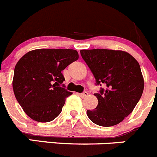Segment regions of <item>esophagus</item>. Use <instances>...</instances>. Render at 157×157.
Masks as SVG:
<instances>
[{
  "instance_id": "34e87169",
  "label": "esophagus",
  "mask_w": 157,
  "mask_h": 157,
  "mask_svg": "<svg viewBox=\"0 0 157 157\" xmlns=\"http://www.w3.org/2000/svg\"><path fill=\"white\" fill-rule=\"evenodd\" d=\"M79 95H80L81 98H85V97H87V95H88V93H87V91H84L83 92V93H80V94H78Z\"/></svg>"
}]
</instances>
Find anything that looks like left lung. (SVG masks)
<instances>
[{
	"label": "left lung",
	"mask_w": 157,
	"mask_h": 157,
	"mask_svg": "<svg viewBox=\"0 0 157 157\" xmlns=\"http://www.w3.org/2000/svg\"><path fill=\"white\" fill-rule=\"evenodd\" d=\"M80 54L96 85L106 86L94 94L98 105L87 110V116L100 126L117 125L132 112L143 94L144 80L140 64L132 56L121 50L83 49Z\"/></svg>",
	"instance_id": "8db88e82"
}]
</instances>
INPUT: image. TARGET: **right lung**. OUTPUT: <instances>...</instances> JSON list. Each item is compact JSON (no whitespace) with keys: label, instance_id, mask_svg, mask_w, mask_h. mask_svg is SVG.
I'll return each instance as SVG.
<instances>
[{"label":"right lung","instance_id":"obj_1","mask_svg":"<svg viewBox=\"0 0 157 157\" xmlns=\"http://www.w3.org/2000/svg\"><path fill=\"white\" fill-rule=\"evenodd\" d=\"M79 55L74 49H39L25 54L14 67L13 90L19 105L32 119L49 122L62 112L72 94L62 71Z\"/></svg>","mask_w":157,"mask_h":157}]
</instances>
